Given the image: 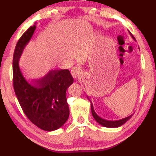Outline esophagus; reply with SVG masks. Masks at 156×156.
I'll list each match as a JSON object with an SVG mask.
<instances>
[{
	"label": "esophagus",
	"mask_w": 156,
	"mask_h": 156,
	"mask_svg": "<svg viewBox=\"0 0 156 156\" xmlns=\"http://www.w3.org/2000/svg\"><path fill=\"white\" fill-rule=\"evenodd\" d=\"M82 73V69L79 67H74L72 69V75L74 78H77Z\"/></svg>",
	"instance_id": "esophagus-1"
}]
</instances>
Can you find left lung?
<instances>
[{
  "mask_svg": "<svg viewBox=\"0 0 156 156\" xmlns=\"http://www.w3.org/2000/svg\"><path fill=\"white\" fill-rule=\"evenodd\" d=\"M129 33H130L131 36H132V38H133L134 40H136L135 37L133 36V34H132L130 31H129ZM91 112H92V115H93L94 119L96 120L98 122L100 125H101L102 126H105V127H110V128H115V127H118V126H120L121 125H122L123 124H125L126 121L130 119L131 118V115H129V117H126L125 118H123L122 120H116V121H108V120H105L104 119H102V118H100L98 115L96 113L94 112V107H93V105H91Z\"/></svg>",
  "mask_w": 156,
  "mask_h": 156,
  "instance_id": "obj_1",
  "label": "left lung"
}]
</instances>
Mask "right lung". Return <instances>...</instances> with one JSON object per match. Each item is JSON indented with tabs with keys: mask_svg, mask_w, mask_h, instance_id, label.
Wrapping results in <instances>:
<instances>
[{
	"mask_svg": "<svg viewBox=\"0 0 156 156\" xmlns=\"http://www.w3.org/2000/svg\"><path fill=\"white\" fill-rule=\"evenodd\" d=\"M36 29L30 27L20 37L13 57V86L18 102L25 115L34 125L44 131L59 129L67 120L69 109L66 91L73 83L69 69L51 71L33 85L21 73L18 59Z\"/></svg>",
	"mask_w": 156,
	"mask_h": 156,
	"instance_id": "add662e5",
	"label": "right lung"
}]
</instances>
